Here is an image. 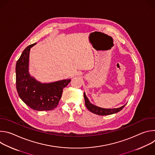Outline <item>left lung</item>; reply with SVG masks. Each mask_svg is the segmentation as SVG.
Segmentation results:
<instances>
[{"label":"left lung","instance_id":"left-lung-1","mask_svg":"<svg viewBox=\"0 0 155 155\" xmlns=\"http://www.w3.org/2000/svg\"><path fill=\"white\" fill-rule=\"evenodd\" d=\"M83 96L84 98L85 105L86 108L89 110L91 112L99 115H112L114 114H116L120 112V110H121L126 104L125 105L116 108H104L91 104L90 102L89 99H88V98L86 97L85 93H84Z\"/></svg>","mask_w":155,"mask_h":155}]
</instances>
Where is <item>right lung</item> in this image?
<instances>
[{"instance_id": "add662e5", "label": "right lung", "mask_w": 155, "mask_h": 155, "mask_svg": "<svg viewBox=\"0 0 155 155\" xmlns=\"http://www.w3.org/2000/svg\"><path fill=\"white\" fill-rule=\"evenodd\" d=\"M37 43L26 47L16 64V84L18 94L28 106L37 111L55 108L62 96L64 87L71 79L41 83L32 77L29 71V53Z\"/></svg>"}]
</instances>
